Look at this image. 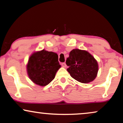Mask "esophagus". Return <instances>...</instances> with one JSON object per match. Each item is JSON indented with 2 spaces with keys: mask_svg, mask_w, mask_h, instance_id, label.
Segmentation results:
<instances>
[{
  "mask_svg": "<svg viewBox=\"0 0 123 123\" xmlns=\"http://www.w3.org/2000/svg\"><path fill=\"white\" fill-rule=\"evenodd\" d=\"M62 66L63 67V68H65V67H66V64H65V63H62Z\"/></svg>",
  "mask_w": 123,
  "mask_h": 123,
  "instance_id": "34e87169",
  "label": "esophagus"
}]
</instances>
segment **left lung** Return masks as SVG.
Returning a JSON list of instances; mask_svg holds the SVG:
<instances>
[{
	"label": "left lung",
	"mask_w": 123,
	"mask_h": 123,
	"mask_svg": "<svg viewBox=\"0 0 123 123\" xmlns=\"http://www.w3.org/2000/svg\"><path fill=\"white\" fill-rule=\"evenodd\" d=\"M67 71L77 81L88 83L95 80L98 71L97 60L88 51L78 49L72 50L66 60Z\"/></svg>",
	"instance_id": "obj_1"
}]
</instances>
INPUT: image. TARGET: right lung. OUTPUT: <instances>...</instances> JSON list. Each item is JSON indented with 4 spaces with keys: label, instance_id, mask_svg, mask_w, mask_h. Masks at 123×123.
<instances>
[{
    "label": "right lung",
    "instance_id": "add662e5",
    "mask_svg": "<svg viewBox=\"0 0 123 123\" xmlns=\"http://www.w3.org/2000/svg\"><path fill=\"white\" fill-rule=\"evenodd\" d=\"M60 67L58 54L43 49L34 52L30 56L27 64V72L33 83L40 86H45L54 79Z\"/></svg>",
    "mask_w": 123,
    "mask_h": 123
}]
</instances>
